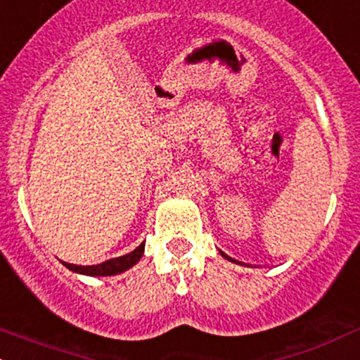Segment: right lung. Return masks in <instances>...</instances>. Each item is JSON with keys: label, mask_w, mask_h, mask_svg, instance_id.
<instances>
[{"label": "right lung", "mask_w": 360, "mask_h": 360, "mask_svg": "<svg viewBox=\"0 0 360 360\" xmlns=\"http://www.w3.org/2000/svg\"><path fill=\"white\" fill-rule=\"evenodd\" d=\"M143 248L146 244H140L139 248L131 251V253L123 255V257L110 258V260L98 263V265H74V263L64 262V265L69 270L76 274H83V276H94V277H103V276H116V274L124 272V270L131 269L136 262H140L143 255Z\"/></svg>", "instance_id": "right-lung-1"}]
</instances>
